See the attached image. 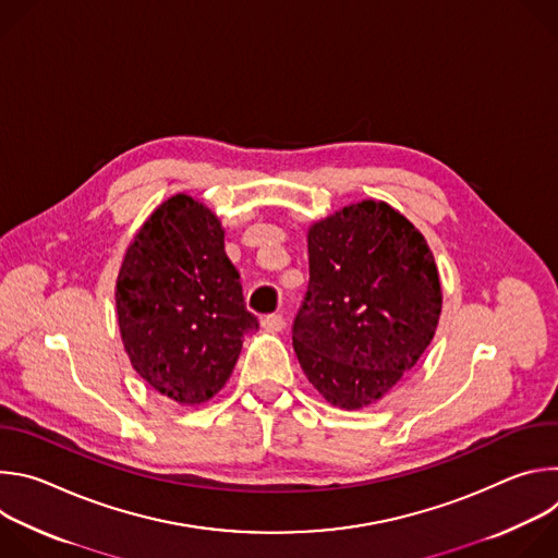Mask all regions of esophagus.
<instances>
[{
    "label": "esophagus",
    "instance_id": "34e87169",
    "mask_svg": "<svg viewBox=\"0 0 558 558\" xmlns=\"http://www.w3.org/2000/svg\"><path fill=\"white\" fill-rule=\"evenodd\" d=\"M260 325L267 329V331H282L284 329V317L280 313H269L265 315Z\"/></svg>",
    "mask_w": 558,
    "mask_h": 558
}]
</instances>
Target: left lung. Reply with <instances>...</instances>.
Returning <instances> with one entry per match:
<instances>
[{
    "label": "left lung",
    "mask_w": 558,
    "mask_h": 558,
    "mask_svg": "<svg viewBox=\"0 0 558 558\" xmlns=\"http://www.w3.org/2000/svg\"><path fill=\"white\" fill-rule=\"evenodd\" d=\"M441 287L424 235L362 201L308 229V287L291 327L308 381L333 407L377 402L430 344Z\"/></svg>",
    "instance_id": "8db88e82"
}]
</instances>
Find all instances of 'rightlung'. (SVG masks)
<instances>
[{"label":"right lung","mask_w":558,"mask_h":558,"mask_svg":"<svg viewBox=\"0 0 558 558\" xmlns=\"http://www.w3.org/2000/svg\"><path fill=\"white\" fill-rule=\"evenodd\" d=\"M225 231L177 194L134 235L117 280V315L134 371L179 404H203L229 379L243 336L258 329Z\"/></svg>","instance_id":"right-lung-1"}]
</instances>
